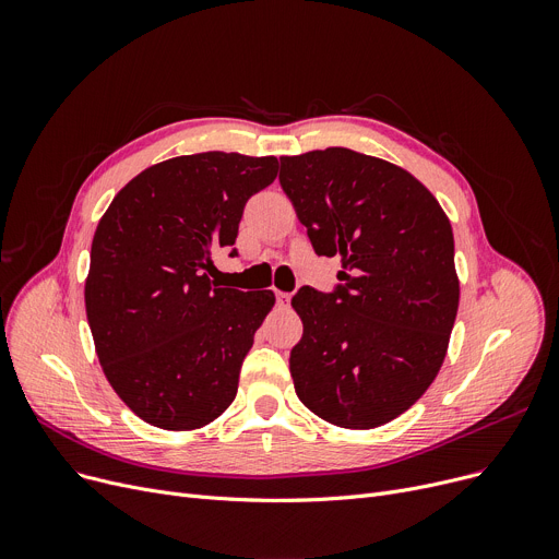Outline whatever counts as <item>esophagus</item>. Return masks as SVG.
Listing matches in <instances>:
<instances>
[{"instance_id":"esophagus-1","label":"esophagus","mask_w":559,"mask_h":559,"mask_svg":"<svg viewBox=\"0 0 559 559\" xmlns=\"http://www.w3.org/2000/svg\"><path fill=\"white\" fill-rule=\"evenodd\" d=\"M289 295H287V292H276V304L281 306V308H287L289 306Z\"/></svg>"}]
</instances>
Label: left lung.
Segmentation results:
<instances>
[{
	"label": "left lung",
	"instance_id": "left-lung-1",
	"mask_svg": "<svg viewBox=\"0 0 559 559\" xmlns=\"http://www.w3.org/2000/svg\"><path fill=\"white\" fill-rule=\"evenodd\" d=\"M278 181L314 253L342 258L335 292L292 297L297 396L340 428L383 426L447 358L460 304L451 222L413 174L344 146L283 156Z\"/></svg>",
	"mask_w": 559,
	"mask_h": 559
}]
</instances>
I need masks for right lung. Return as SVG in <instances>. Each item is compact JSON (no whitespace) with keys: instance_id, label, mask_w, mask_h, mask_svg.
<instances>
[{"instance_id":"1","label":"right lung","mask_w":559,"mask_h":559,"mask_svg":"<svg viewBox=\"0 0 559 559\" xmlns=\"http://www.w3.org/2000/svg\"><path fill=\"white\" fill-rule=\"evenodd\" d=\"M276 174L274 156H176L140 171L99 219L85 314L110 388L142 421L203 428L238 394L276 297L219 287L209 270L235 245L249 197Z\"/></svg>"}]
</instances>
